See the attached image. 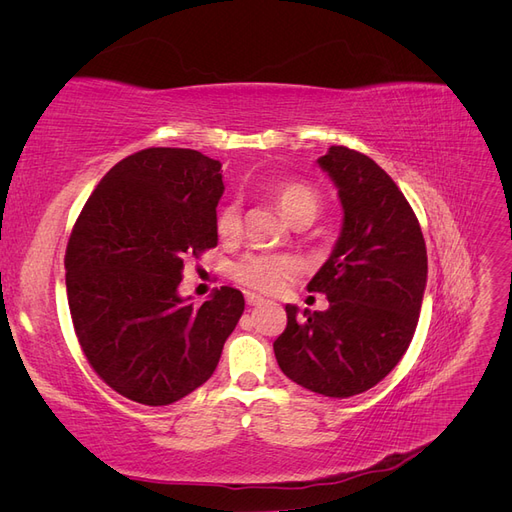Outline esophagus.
<instances>
[{
    "label": "esophagus",
    "instance_id": "obj_1",
    "mask_svg": "<svg viewBox=\"0 0 512 512\" xmlns=\"http://www.w3.org/2000/svg\"><path fill=\"white\" fill-rule=\"evenodd\" d=\"M245 301H247V305H252V307L265 303V299L258 297V294H254V292H245Z\"/></svg>",
    "mask_w": 512,
    "mask_h": 512
}]
</instances>
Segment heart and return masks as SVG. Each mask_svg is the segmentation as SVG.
<instances>
[{
    "mask_svg": "<svg viewBox=\"0 0 512 512\" xmlns=\"http://www.w3.org/2000/svg\"><path fill=\"white\" fill-rule=\"evenodd\" d=\"M271 194L288 222L294 224L305 218L309 220L316 218L320 198L316 190L309 188L307 183H301V181L275 183L271 188ZM215 228H218V235L222 239H235L239 235L241 207L237 200H230V203H226L218 211ZM297 273H299L297 260H292L290 256L262 254V252L245 254L241 260L235 262V267H232V277H235V280L245 288L256 290V292L282 290Z\"/></svg>",
    "mask_w": 512,
    "mask_h": 512,
    "instance_id": "1",
    "label": "heart"
}]
</instances>
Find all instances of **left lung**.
Instances as JSON below:
<instances>
[{"instance_id":"8db88e82","label":"left lung","mask_w":512,"mask_h":512,"mask_svg":"<svg viewBox=\"0 0 512 512\" xmlns=\"http://www.w3.org/2000/svg\"><path fill=\"white\" fill-rule=\"evenodd\" d=\"M318 166L344 209L329 260L307 284L329 309L286 305L275 359L303 389L352 397L376 386L406 354L427 286L421 226L395 181L363 153L333 145Z\"/></svg>"}]
</instances>
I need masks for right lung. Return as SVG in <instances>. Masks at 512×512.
Segmentation results:
<instances>
[{
	"label": "right lung",
	"mask_w": 512,
	"mask_h": 512,
	"mask_svg": "<svg viewBox=\"0 0 512 512\" xmlns=\"http://www.w3.org/2000/svg\"><path fill=\"white\" fill-rule=\"evenodd\" d=\"M222 164L151 147L115 164L91 192L66 250L76 337L96 374L136 404L168 406L205 384L243 314L222 286L183 299V258L218 245Z\"/></svg>",
	"instance_id": "add662e5"
}]
</instances>
